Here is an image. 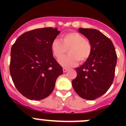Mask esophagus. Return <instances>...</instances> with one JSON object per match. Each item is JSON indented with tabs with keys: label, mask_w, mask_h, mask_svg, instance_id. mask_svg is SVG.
<instances>
[{
	"label": "esophagus",
	"mask_w": 126,
	"mask_h": 126,
	"mask_svg": "<svg viewBox=\"0 0 126 126\" xmlns=\"http://www.w3.org/2000/svg\"><path fill=\"white\" fill-rule=\"evenodd\" d=\"M67 71H68V69H67V68H65V67H64V68H63V73H66V72H67Z\"/></svg>",
	"instance_id": "1"
}]
</instances>
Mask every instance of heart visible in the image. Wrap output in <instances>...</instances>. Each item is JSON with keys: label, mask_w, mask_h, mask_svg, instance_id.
<instances>
[{"label": "heart", "mask_w": 126, "mask_h": 126, "mask_svg": "<svg viewBox=\"0 0 126 126\" xmlns=\"http://www.w3.org/2000/svg\"><path fill=\"white\" fill-rule=\"evenodd\" d=\"M51 49L57 59H61L68 49L69 55L60 59L59 63L63 67H71L75 66L78 61L80 63L86 61L91 55L92 47L82 34L71 32L62 35L61 40H53L51 44Z\"/></svg>", "instance_id": "heart-1"}]
</instances>
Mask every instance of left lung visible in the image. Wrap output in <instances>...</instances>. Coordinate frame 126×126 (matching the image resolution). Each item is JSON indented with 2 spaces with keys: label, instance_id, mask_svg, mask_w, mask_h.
I'll return each instance as SVG.
<instances>
[{
  "label": "left lung",
  "instance_id": "1",
  "mask_svg": "<svg viewBox=\"0 0 126 126\" xmlns=\"http://www.w3.org/2000/svg\"><path fill=\"white\" fill-rule=\"evenodd\" d=\"M79 31L92 44L90 57L76 69L77 78L72 81L74 90L80 97L94 100L105 94L115 75L117 55L110 39L94 29L79 28Z\"/></svg>",
  "mask_w": 126,
  "mask_h": 126
}]
</instances>
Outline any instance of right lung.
<instances>
[{
  "label": "right lung",
  "instance_id": "1",
  "mask_svg": "<svg viewBox=\"0 0 126 126\" xmlns=\"http://www.w3.org/2000/svg\"><path fill=\"white\" fill-rule=\"evenodd\" d=\"M60 33L52 27L24 32L11 49L10 72L16 88L31 100H41L53 92L63 68L53 56L51 44Z\"/></svg>",
  "mask_w": 126,
  "mask_h": 126
}]
</instances>
